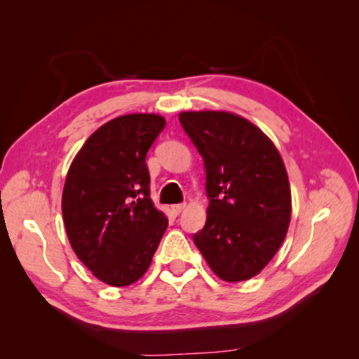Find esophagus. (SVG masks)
Instances as JSON below:
<instances>
[{
	"label": "esophagus",
	"instance_id": "34e87169",
	"mask_svg": "<svg viewBox=\"0 0 359 359\" xmlns=\"http://www.w3.org/2000/svg\"><path fill=\"white\" fill-rule=\"evenodd\" d=\"M172 212L174 215H179V212L185 208V203H177V205H172Z\"/></svg>",
	"mask_w": 359,
	"mask_h": 359
}]
</instances>
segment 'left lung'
<instances>
[{
  "instance_id": "left-lung-1",
  "label": "left lung",
  "mask_w": 359,
  "mask_h": 359,
  "mask_svg": "<svg viewBox=\"0 0 359 359\" xmlns=\"http://www.w3.org/2000/svg\"><path fill=\"white\" fill-rule=\"evenodd\" d=\"M179 121L203 158L207 222L193 236L220 279L256 276L285 239L292 193L284 162L261 129L236 114L182 112Z\"/></svg>"
}]
</instances>
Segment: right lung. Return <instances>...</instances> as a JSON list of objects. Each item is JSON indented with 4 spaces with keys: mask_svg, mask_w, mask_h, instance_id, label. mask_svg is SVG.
I'll list each match as a JSON object with an SVG mask.
<instances>
[{
    "mask_svg": "<svg viewBox=\"0 0 359 359\" xmlns=\"http://www.w3.org/2000/svg\"><path fill=\"white\" fill-rule=\"evenodd\" d=\"M165 118L129 114L89 137L66 175L63 220L75 255L104 284L139 280L168 226L149 197L147 154Z\"/></svg>",
    "mask_w": 359,
    "mask_h": 359,
    "instance_id": "obj_1",
    "label": "right lung"
}]
</instances>
